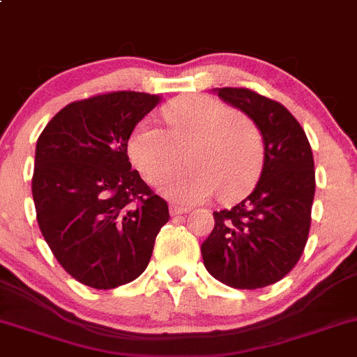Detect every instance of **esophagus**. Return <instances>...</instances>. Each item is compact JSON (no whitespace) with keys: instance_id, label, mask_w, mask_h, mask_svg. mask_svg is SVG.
<instances>
[{"instance_id":"34e87169","label":"esophagus","mask_w":357,"mask_h":357,"mask_svg":"<svg viewBox=\"0 0 357 357\" xmlns=\"http://www.w3.org/2000/svg\"><path fill=\"white\" fill-rule=\"evenodd\" d=\"M169 212H171V215H183V213H188L190 208L179 207V205H171V207H169Z\"/></svg>"}]
</instances>
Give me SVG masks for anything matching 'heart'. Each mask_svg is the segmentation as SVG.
<instances>
[{
	"instance_id": "heart-1",
	"label": "heart",
	"mask_w": 357,
	"mask_h": 357,
	"mask_svg": "<svg viewBox=\"0 0 357 357\" xmlns=\"http://www.w3.org/2000/svg\"><path fill=\"white\" fill-rule=\"evenodd\" d=\"M167 128L142 119L130 135L128 153L150 183H159L188 150L191 167L172 176L166 193L178 202L241 195L264 162V140L241 111L213 97H190L162 109Z\"/></svg>"
}]
</instances>
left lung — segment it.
I'll return each mask as SVG.
<instances>
[{
    "mask_svg": "<svg viewBox=\"0 0 357 357\" xmlns=\"http://www.w3.org/2000/svg\"><path fill=\"white\" fill-rule=\"evenodd\" d=\"M260 130L264 167L253 191L234 207L213 212L215 226L202 245L205 268L234 289L279 282L307 241L314 197V162L298 119L282 104L248 89H213Z\"/></svg>",
    "mask_w": 357,
    "mask_h": 357,
    "instance_id": "1",
    "label": "left lung"
}]
</instances>
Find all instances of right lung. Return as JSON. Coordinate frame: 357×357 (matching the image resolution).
Segmentation results:
<instances>
[{"label":"right lung","mask_w":357,"mask_h":357,"mask_svg":"<svg viewBox=\"0 0 357 357\" xmlns=\"http://www.w3.org/2000/svg\"><path fill=\"white\" fill-rule=\"evenodd\" d=\"M159 96L112 92L63 107L36 145L32 197L52 255L73 279L114 289L147 268L167 204L131 169L128 140Z\"/></svg>","instance_id":"right-lung-1"}]
</instances>
